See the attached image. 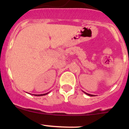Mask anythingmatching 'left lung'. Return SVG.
<instances>
[{"label":"left lung","instance_id":"obj_1","mask_svg":"<svg viewBox=\"0 0 129 129\" xmlns=\"http://www.w3.org/2000/svg\"><path fill=\"white\" fill-rule=\"evenodd\" d=\"M83 92H84V91H83ZM84 93H85V94H87V95H89V96H93V95H91V94H89V93H86V92H84Z\"/></svg>","mask_w":129,"mask_h":129}]
</instances>
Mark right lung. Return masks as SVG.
<instances>
[{
	"label": "right lung",
	"mask_w": 129,
	"mask_h": 129,
	"mask_svg": "<svg viewBox=\"0 0 129 129\" xmlns=\"http://www.w3.org/2000/svg\"><path fill=\"white\" fill-rule=\"evenodd\" d=\"M49 93V92H47V93H44V94H39V95L34 94V95H36V96H42V95H45L48 94V93Z\"/></svg>",
	"instance_id": "right-lung-1"
}]
</instances>
